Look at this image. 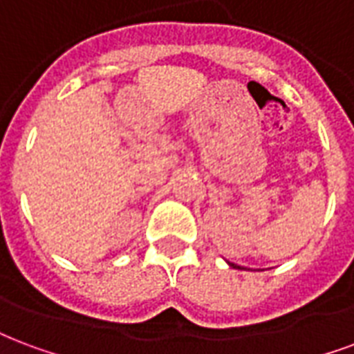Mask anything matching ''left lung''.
Instances as JSON below:
<instances>
[{
  "label": "left lung",
  "instance_id": "left-lung-1",
  "mask_svg": "<svg viewBox=\"0 0 354 354\" xmlns=\"http://www.w3.org/2000/svg\"><path fill=\"white\" fill-rule=\"evenodd\" d=\"M229 266H232V268H238V270H243V268H240V266H236L234 263H229Z\"/></svg>",
  "mask_w": 354,
  "mask_h": 354
}]
</instances>
